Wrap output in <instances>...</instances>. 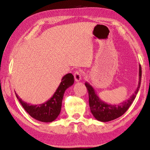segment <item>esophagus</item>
Wrapping results in <instances>:
<instances>
[{
	"instance_id": "esophagus-1",
	"label": "esophagus",
	"mask_w": 150,
	"mask_h": 150,
	"mask_svg": "<svg viewBox=\"0 0 150 150\" xmlns=\"http://www.w3.org/2000/svg\"><path fill=\"white\" fill-rule=\"evenodd\" d=\"M82 73H81L80 71H76L74 73V77H75V79L77 82H79L82 79Z\"/></svg>"
}]
</instances>
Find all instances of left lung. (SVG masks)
Returning a JSON list of instances; mask_svg holds the SVG:
<instances>
[{"label": "left lung", "instance_id": "obj_1", "mask_svg": "<svg viewBox=\"0 0 150 150\" xmlns=\"http://www.w3.org/2000/svg\"><path fill=\"white\" fill-rule=\"evenodd\" d=\"M142 68L139 65V82L135 92L128 100L124 101L118 105H108L100 99L96 95L95 89L89 83L86 82L85 86L88 93V103L91 113L96 120L100 122H108L115 120L123 115L130 107L134 100L135 99L141 85Z\"/></svg>", "mask_w": 150, "mask_h": 150}]
</instances>
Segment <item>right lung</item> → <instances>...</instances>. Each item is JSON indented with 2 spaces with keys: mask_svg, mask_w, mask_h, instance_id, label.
Here are the masks:
<instances>
[{
  "mask_svg": "<svg viewBox=\"0 0 150 150\" xmlns=\"http://www.w3.org/2000/svg\"><path fill=\"white\" fill-rule=\"evenodd\" d=\"M74 83V77L71 73H68L63 76L62 82L57 88L54 95L50 100L41 105H32L16 96L20 104L32 118L43 122H51L55 120L59 116L62 109V104L63 95L65 90Z\"/></svg>",
  "mask_w": 150,
  "mask_h": 150,
  "instance_id": "add662e5",
  "label": "right lung"
}]
</instances>
